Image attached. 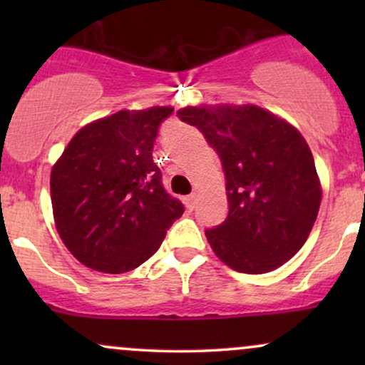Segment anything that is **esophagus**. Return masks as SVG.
<instances>
[{
  "mask_svg": "<svg viewBox=\"0 0 365 365\" xmlns=\"http://www.w3.org/2000/svg\"><path fill=\"white\" fill-rule=\"evenodd\" d=\"M195 199H197L195 194H190V195L183 197V202H185V207L187 209H194L195 207Z\"/></svg>",
  "mask_w": 365,
  "mask_h": 365,
  "instance_id": "esophagus-1",
  "label": "esophagus"
}]
</instances>
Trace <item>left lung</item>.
I'll return each mask as SVG.
<instances>
[{"instance_id": "obj_1", "label": "left lung", "mask_w": 365, "mask_h": 365, "mask_svg": "<svg viewBox=\"0 0 365 365\" xmlns=\"http://www.w3.org/2000/svg\"><path fill=\"white\" fill-rule=\"evenodd\" d=\"M177 115L202 132L223 165L228 216L206 230L215 254L249 274L290 261L311 233L322 194L302 133L254 104L187 106Z\"/></svg>"}]
</instances>
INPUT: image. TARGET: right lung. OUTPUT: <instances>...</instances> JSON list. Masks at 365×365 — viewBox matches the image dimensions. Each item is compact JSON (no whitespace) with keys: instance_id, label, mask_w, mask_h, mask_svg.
<instances>
[{"instance_id":"add662e5","label":"right lung","mask_w":365,"mask_h":365,"mask_svg":"<svg viewBox=\"0 0 365 365\" xmlns=\"http://www.w3.org/2000/svg\"><path fill=\"white\" fill-rule=\"evenodd\" d=\"M170 106L118 111L78 130L51 170L63 244L83 266L120 274L159 249L185 207L165 190L153 159Z\"/></svg>"}]
</instances>
